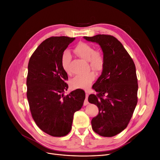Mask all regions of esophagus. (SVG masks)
Returning <instances> with one entry per match:
<instances>
[{"label": "esophagus", "instance_id": "34e87169", "mask_svg": "<svg viewBox=\"0 0 160 160\" xmlns=\"http://www.w3.org/2000/svg\"><path fill=\"white\" fill-rule=\"evenodd\" d=\"M88 97H89V94L86 92V94H85V101H84V105H88V104L89 103L88 101Z\"/></svg>", "mask_w": 160, "mask_h": 160}]
</instances>
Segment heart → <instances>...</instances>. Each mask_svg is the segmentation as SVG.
Returning <instances> with one entry per match:
<instances>
[{
	"label": "heart",
	"instance_id": "1",
	"mask_svg": "<svg viewBox=\"0 0 160 160\" xmlns=\"http://www.w3.org/2000/svg\"><path fill=\"white\" fill-rule=\"evenodd\" d=\"M74 52L82 59L88 61L90 67L96 71H101L105 65L103 55L99 51H96L95 48L85 42H80L74 49ZM71 56L68 51H65L61 57L62 69L67 73H70V64ZM95 79L93 71H90L85 74L77 75L72 78L70 84L73 89H88Z\"/></svg>",
	"mask_w": 160,
	"mask_h": 160
}]
</instances>
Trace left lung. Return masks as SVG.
I'll list each match as a JSON object with an SVG mask.
<instances>
[{"instance_id": "obj_1", "label": "left lung", "mask_w": 160, "mask_h": 160, "mask_svg": "<svg viewBox=\"0 0 160 160\" xmlns=\"http://www.w3.org/2000/svg\"><path fill=\"white\" fill-rule=\"evenodd\" d=\"M99 44L103 52L102 73L92 88L89 102L99 113L91 120L93 131L103 137H113L127 128L138 103V79L134 62L123 45L113 36L83 37Z\"/></svg>"}]
</instances>
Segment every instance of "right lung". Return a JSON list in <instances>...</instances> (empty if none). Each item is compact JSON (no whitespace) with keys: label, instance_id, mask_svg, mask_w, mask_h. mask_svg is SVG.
I'll use <instances>...</instances> for the list:
<instances>
[{"label":"right lung","instance_id":"add662e5","mask_svg":"<svg viewBox=\"0 0 160 160\" xmlns=\"http://www.w3.org/2000/svg\"><path fill=\"white\" fill-rule=\"evenodd\" d=\"M75 39L51 37L37 47L28 65L27 96L32 117L42 132L54 137L68 134L75 111L83 105L85 91L77 89L66 96L68 80L61 57Z\"/></svg>","mask_w":160,"mask_h":160}]
</instances>
